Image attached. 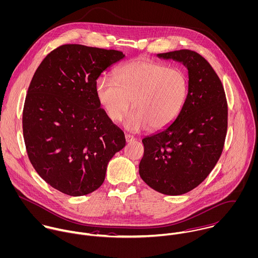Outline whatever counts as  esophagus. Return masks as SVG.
<instances>
[{
    "mask_svg": "<svg viewBox=\"0 0 258 258\" xmlns=\"http://www.w3.org/2000/svg\"><path fill=\"white\" fill-rule=\"evenodd\" d=\"M125 141H126V143H130V142L135 141V138L131 135H125Z\"/></svg>",
    "mask_w": 258,
    "mask_h": 258,
    "instance_id": "obj_1",
    "label": "esophagus"
}]
</instances>
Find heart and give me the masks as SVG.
Segmentation results:
<instances>
[{
	"instance_id": "b5f03b06",
	"label": "heart",
	"mask_w": 258,
	"mask_h": 258,
	"mask_svg": "<svg viewBox=\"0 0 258 258\" xmlns=\"http://www.w3.org/2000/svg\"><path fill=\"white\" fill-rule=\"evenodd\" d=\"M98 103L107 117L118 122L128 110L124 126L131 132L149 127L161 131L179 115L188 90L186 74L179 68L136 58L118 67L114 80L99 77L94 86Z\"/></svg>"
}]
</instances>
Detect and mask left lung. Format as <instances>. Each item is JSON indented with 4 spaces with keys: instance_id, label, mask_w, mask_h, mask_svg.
Listing matches in <instances>:
<instances>
[{
    "instance_id": "1",
    "label": "left lung",
    "mask_w": 258,
    "mask_h": 258,
    "mask_svg": "<svg viewBox=\"0 0 258 258\" xmlns=\"http://www.w3.org/2000/svg\"><path fill=\"white\" fill-rule=\"evenodd\" d=\"M181 62L188 71V90L177 118L143 139L142 179L167 196L184 195L212 172L223 151L228 107L221 80L201 54L188 49L159 53Z\"/></svg>"
}]
</instances>
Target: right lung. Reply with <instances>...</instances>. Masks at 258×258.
I'll return each instance as SVG.
<instances>
[{
  "instance_id": "add662e5",
  "label": "right lung",
  "mask_w": 258,
  "mask_h": 258,
  "mask_svg": "<svg viewBox=\"0 0 258 258\" xmlns=\"http://www.w3.org/2000/svg\"><path fill=\"white\" fill-rule=\"evenodd\" d=\"M124 56L64 44L46 55L32 78L22 119L27 154L38 175L62 194L81 197L99 188L108 162L125 146L94 90L100 75Z\"/></svg>"
}]
</instances>
